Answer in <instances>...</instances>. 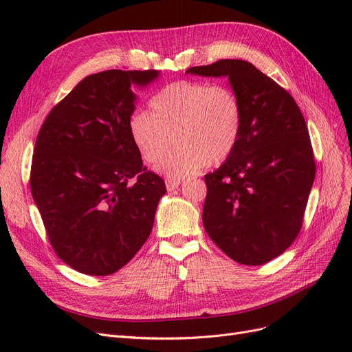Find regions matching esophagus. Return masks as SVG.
Here are the masks:
<instances>
[{
  "label": "esophagus",
  "mask_w": 352,
  "mask_h": 352,
  "mask_svg": "<svg viewBox=\"0 0 352 352\" xmlns=\"http://www.w3.org/2000/svg\"><path fill=\"white\" fill-rule=\"evenodd\" d=\"M180 184H182V180H180V179H166L167 190H173V189L179 188Z\"/></svg>",
  "instance_id": "34e87169"
}]
</instances>
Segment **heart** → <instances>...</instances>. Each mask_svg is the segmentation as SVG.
I'll list each match as a JSON object with an SVG mask.
<instances>
[{
	"label": "heart",
	"instance_id": "obj_1",
	"mask_svg": "<svg viewBox=\"0 0 352 352\" xmlns=\"http://www.w3.org/2000/svg\"><path fill=\"white\" fill-rule=\"evenodd\" d=\"M242 122V104L232 88L179 80L154 95L150 113H133L127 131L148 164L156 163L173 137L175 146L155 168L176 179L228 160L239 141Z\"/></svg>",
	"mask_w": 352,
	"mask_h": 352
}]
</instances>
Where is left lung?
Masks as SVG:
<instances>
[{
    "label": "left lung",
    "instance_id": "left-lung-1",
    "mask_svg": "<svg viewBox=\"0 0 352 352\" xmlns=\"http://www.w3.org/2000/svg\"><path fill=\"white\" fill-rule=\"evenodd\" d=\"M186 73L229 78L243 111L235 150L204 176L206 232L236 263H269L300 233L314 182L304 116L289 92L248 61L219 60Z\"/></svg>",
    "mask_w": 352,
    "mask_h": 352
}]
</instances>
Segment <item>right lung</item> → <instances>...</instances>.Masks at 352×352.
I'll use <instances>...</instances> for the list:
<instances>
[{
    "label": "right lung",
    "mask_w": 352,
    "mask_h": 352,
    "mask_svg": "<svg viewBox=\"0 0 352 352\" xmlns=\"http://www.w3.org/2000/svg\"><path fill=\"white\" fill-rule=\"evenodd\" d=\"M158 70L89 74L50 111L38 133L30 192L52 250L83 274L120 270L150 236L164 180L129 138L132 85Z\"/></svg>",
    "instance_id": "right-lung-1"
}]
</instances>
